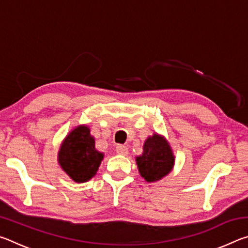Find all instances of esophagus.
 Returning <instances> with one entry per match:
<instances>
[{"mask_svg":"<svg viewBox=\"0 0 248 248\" xmlns=\"http://www.w3.org/2000/svg\"><path fill=\"white\" fill-rule=\"evenodd\" d=\"M116 152L118 153L119 155H124V156H125V155H128L129 150H128L127 146L119 144V145L116 146Z\"/></svg>","mask_w":248,"mask_h":248,"instance_id":"obj_1","label":"esophagus"}]
</instances>
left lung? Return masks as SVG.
<instances>
[{"mask_svg":"<svg viewBox=\"0 0 248 248\" xmlns=\"http://www.w3.org/2000/svg\"><path fill=\"white\" fill-rule=\"evenodd\" d=\"M141 177L155 183L169 175L175 165V155L165 137L153 133L144 141L143 153L136 157Z\"/></svg>","mask_w":248,"mask_h":248,"instance_id":"8db88e82","label":"left lung"}]
</instances>
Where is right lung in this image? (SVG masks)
<instances>
[{
    "mask_svg": "<svg viewBox=\"0 0 248 248\" xmlns=\"http://www.w3.org/2000/svg\"><path fill=\"white\" fill-rule=\"evenodd\" d=\"M104 158V153L95 148V138L86 124H78L62 141L58 152V163L62 170L75 183L93 178Z\"/></svg>",
    "mask_w": 248,
    "mask_h": 248,
    "instance_id": "1",
    "label": "right lung"
}]
</instances>
